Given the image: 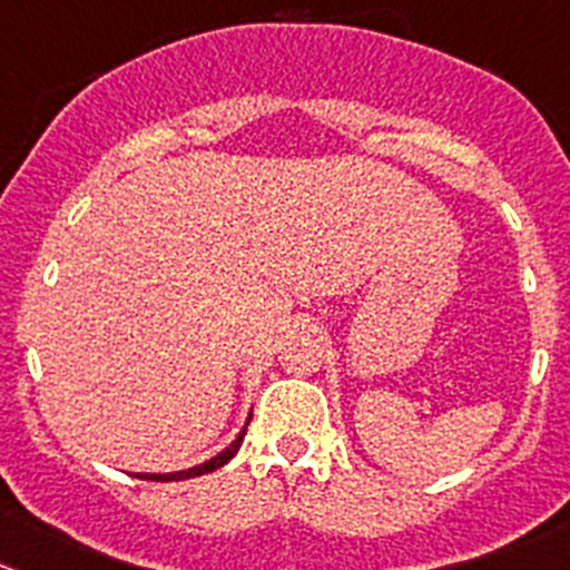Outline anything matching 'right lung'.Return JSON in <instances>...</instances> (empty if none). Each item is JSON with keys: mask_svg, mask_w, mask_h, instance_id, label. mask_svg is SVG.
Returning <instances> with one entry per match:
<instances>
[{"mask_svg": "<svg viewBox=\"0 0 570 570\" xmlns=\"http://www.w3.org/2000/svg\"><path fill=\"white\" fill-rule=\"evenodd\" d=\"M243 436H246V431H240V436H237L235 442H232L229 448H226L224 453H218V456H215V459H209V462L198 464V468L181 470V473H165V475H142V473H137V479H150V481H181V479H195V475L213 473V470L224 468V464L229 462L232 456H235V453H237V448H240V444H243Z\"/></svg>", "mask_w": 570, "mask_h": 570, "instance_id": "obj_1", "label": "right lung"}]
</instances>
